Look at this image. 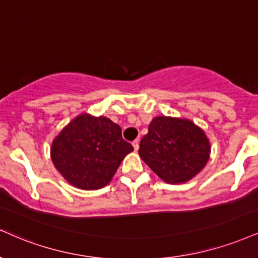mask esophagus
<instances>
[{"label":"esophagus","instance_id":"1","mask_svg":"<svg viewBox=\"0 0 258 258\" xmlns=\"http://www.w3.org/2000/svg\"><path fill=\"white\" fill-rule=\"evenodd\" d=\"M132 145H133V149H135V151H137L139 149V141L138 139H136V141L132 142Z\"/></svg>","mask_w":258,"mask_h":258}]
</instances>
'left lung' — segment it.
Segmentation results:
<instances>
[{"mask_svg":"<svg viewBox=\"0 0 258 258\" xmlns=\"http://www.w3.org/2000/svg\"><path fill=\"white\" fill-rule=\"evenodd\" d=\"M139 156L168 184H181L204 168L210 143L203 130L187 119L156 116L142 138Z\"/></svg>","mask_w":258,"mask_h":258,"instance_id":"8db88e82","label":"left lung"}]
</instances>
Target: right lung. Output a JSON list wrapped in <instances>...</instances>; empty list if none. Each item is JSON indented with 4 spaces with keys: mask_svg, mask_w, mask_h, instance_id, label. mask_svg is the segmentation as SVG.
Wrapping results in <instances>:
<instances>
[{
    "mask_svg": "<svg viewBox=\"0 0 258 258\" xmlns=\"http://www.w3.org/2000/svg\"><path fill=\"white\" fill-rule=\"evenodd\" d=\"M133 147L121 127L105 116L82 114L64 127L51 144L55 168L83 190H97L110 181Z\"/></svg>",
    "mask_w": 258,
    "mask_h": 258,
    "instance_id": "obj_1",
    "label": "right lung"
}]
</instances>
